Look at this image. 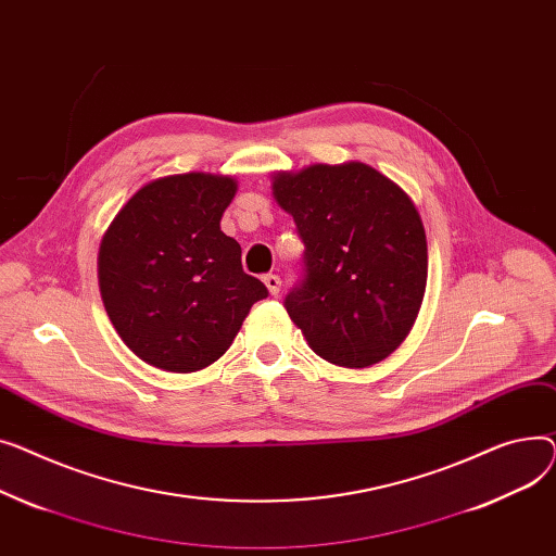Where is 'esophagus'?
Here are the masks:
<instances>
[{"label": "esophagus", "instance_id": "esophagus-1", "mask_svg": "<svg viewBox=\"0 0 556 556\" xmlns=\"http://www.w3.org/2000/svg\"><path fill=\"white\" fill-rule=\"evenodd\" d=\"M263 280H265V285H267L271 296H278V293H280V278L274 276V274H269V276H265Z\"/></svg>", "mask_w": 556, "mask_h": 556}]
</instances>
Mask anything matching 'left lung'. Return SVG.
<instances>
[{
  "label": "left lung",
  "instance_id": "8db88e82",
  "mask_svg": "<svg viewBox=\"0 0 556 556\" xmlns=\"http://www.w3.org/2000/svg\"><path fill=\"white\" fill-rule=\"evenodd\" d=\"M271 192L305 244V280L285 299L289 318L325 362H383L413 330L427 291V233L408 192L362 161L280 170Z\"/></svg>",
  "mask_w": 556,
  "mask_h": 556
}]
</instances>
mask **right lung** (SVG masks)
Segmentation results:
<instances>
[{
	"label": "right lung",
	"mask_w": 556,
	"mask_h": 556,
	"mask_svg": "<svg viewBox=\"0 0 556 556\" xmlns=\"http://www.w3.org/2000/svg\"><path fill=\"white\" fill-rule=\"evenodd\" d=\"M238 181L186 173L139 188L98 249V287L123 343L166 372H198L231 348L267 287L222 228Z\"/></svg>",
	"instance_id": "add662e5"
}]
</instances>
